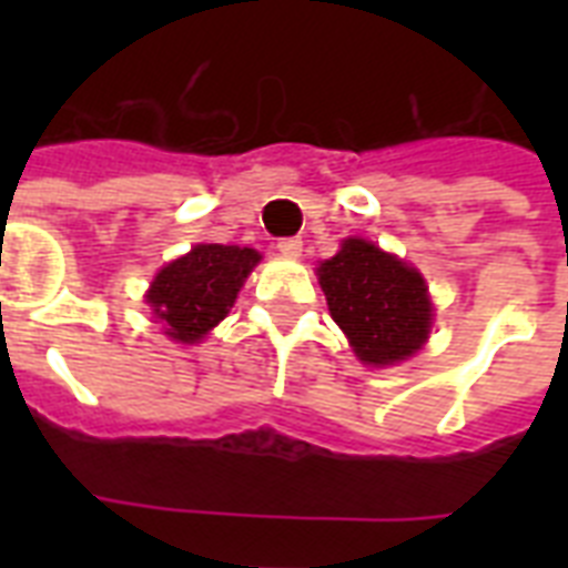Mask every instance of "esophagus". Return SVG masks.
Wrapping results in <instances>:
<instances>
[{
	"mask_svg": "<svg viewBox=\"0 0 568 568\" xmlns=\"http://www.w3.org/2000/svg\"><path fill=\"white\" fill-rule=\"evenodd\" d=\"M276 250H280L283 256L297 258V256H301V250H303V241L301 239H280V241H276Z\"/></svg>",
	"mask_w": 568,
	"mask_h": 568,
	"instance_id": "esophagus-1",
	"label": "esophagus"
}]
</instances>
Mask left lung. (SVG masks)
<instances>
[{"label":"left lung","instance_id":"obj_1","mask_svg":"<svg viewBox=\"0 0 568 568\" xmlns=\"http://www.w3.org/2000/svg\"><path fill=\"white\" fill-rule=\"evenodd\" d=\"M329 315L365 365L383 368L418 354L430 336L433 303L424 276L365 239H345L318 265Z\"/></svg>","mask_w":568,"mask_h":568}]
</instances>
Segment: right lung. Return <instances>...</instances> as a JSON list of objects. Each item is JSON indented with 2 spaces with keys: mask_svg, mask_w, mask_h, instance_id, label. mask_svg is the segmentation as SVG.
Returning <instances> with one entry per match:
<instances>
[{
  "mask_svg": "<svg viewBox=\"0 0 568 568\" xmlns=\"http://www.w3.org/2000/svg\"><path fill=\"white\" fill-rule=\"evenodd\" d=\"M253 247L235 244H194L155 274L146 303L164 336L180 345H196L230 315L241 285L258 265Z\"/></svg>",
  "mask_w": 568,
  "mask_h": 568,
  "instance_id": "right-lung-1",
  "label": "right lung"
}]
</instances>
